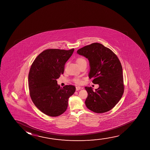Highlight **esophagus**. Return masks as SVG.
<instances>
[{
    "mask_svg": "<svg viewBox=\"0 0 150 150\" xmlns=\"http://www.w3.org/2000/svg\"><path fill=\"white\" fill-rule=\"evenodd\" d=\"M81 88L80 87V86H77L76 88V90L77 91L80 90Z\"/></svg>",
    "mask_w": 150,
    "mask_h": 150,
    "instance_id": "obj_1",
    "label": "esophagus"
}]
</instances>
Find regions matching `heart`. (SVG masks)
Listing matches in <instances>:
<instances>
[{
    "label": "heart",
    "instance_id": "1",
    "mask_svg": "<svg viewBox=\"0 0 150 150\" xmlns=\"http://www.w3.org/2000/svg\"><path fill=\"white\" fill-rule=\"evenodd\" d=\"M76 62H77V63L78 64V66H79L81 64H82V63L86 62V60L84 59L83 58L80 57L78 58V59L76 60ZM74 81H75V82L77 83H80V82H81V81H80V79H79V78H76V79H75Z\"/></svg>",
    "mask_w": 150,
    "mask_h": 150
}]
</instances>
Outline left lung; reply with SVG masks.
<instances>
[{
  "label": "left lung",
  "mask_w": 150,
  "mask_h": 150,
  "mask_svg": "<svg viewBox=\"0 0 150 150\" xmlns=\"http://www.w3.org/2000/svg\"><path fill=\"white\" fill-rule=\"evenodd\" d=\"M77 53L88 60V77L99 88H84L88 93L85 104L91 111L103 113L111 110L119 102L124 92L122 68L117 56L99 43H93L78 50Z\"/></svg>",
  "instance_id": "obj_1"
}]
</instances>
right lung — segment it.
Returning a JSON list of instances; mask_svg holds the SVG:
<instances>
[{
	"label": "right lung",
	"mask_w": 150,
	"mask_h": 150,
	"mask_svg": "<svg viewBox=\"0 0 150 150\" xmlns=\"http://www.w3.org/2000/svg\"><path fill=\"white\" fill-rule=\"evenodd\" d=\"M74 51L46 50L36 58L30 68L28 81L31 99L40 111L50 116L63 114L68 108V99L76 90L72 85L62 88L56 80L64 73L65 64Z\"/></svg>",
	"instance_id": "1"
}]
</instances>
